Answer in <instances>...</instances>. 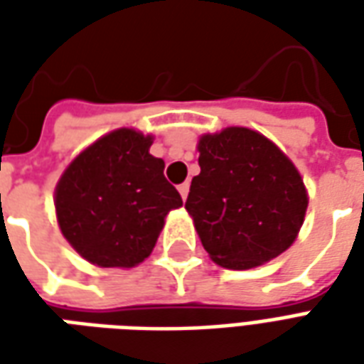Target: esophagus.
Instances as JSON below:
<instances>
[{
	"label": "esophagus",
	"instance_id": "34e87169",
	"mask_svg": "<svg viewBox=\"0 0 364 364\" xmlns=\"http://www.w3.org/2000/svg\"><path fill=\"white\" fill-rule=\"evenodd\" d=\"M189 187H191V183H189V181L181 183V185L177 187V189H179V193H181V198H183V200H185V198H187V195H189Z\"/></svg>",
	"mask_w": 364,
	"mask_h": 364
}]
</instances>
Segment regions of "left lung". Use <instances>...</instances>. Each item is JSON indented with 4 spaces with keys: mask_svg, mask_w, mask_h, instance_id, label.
<instances>
[{
    "mask_svg": "<svg viewBox=\"0 0 364 364\" xmlns=\"http://www.w3.org/2000/svg\"><path fill=\"white\" fill-rule=\"evenodd\" d=\"M200 173L185 208L210 259L226 269H252L289 250L308 195L294 164L255 130L224 128L198 140Z\"/></svg>",
    "mask_w": 364,
    "mask_h": 364,
    "instance_id": "obj_1",
    "label": "left lung"
}]
</instances>
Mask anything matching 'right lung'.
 I'll return each mask as SVG.
<instances>
[{"mask_svg":"<svg viewBox=\"0 0 364 364\" xmlns=\"http://www.w3.org/2000/svg\"><path fill=\"white\" fill-rule=\"evenodd\" d=\"M151 136L112 130L77 156L54 193L62 234L99 267H134L154 250L181 195L150 154Z\"/></svg>","mask_w":364,"mask_h":364,"instance_id":"obj_1","label":"right lung"}]
</instances>
